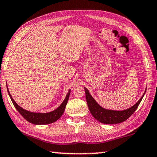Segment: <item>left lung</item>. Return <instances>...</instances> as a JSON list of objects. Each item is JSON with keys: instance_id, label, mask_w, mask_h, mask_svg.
I'll return each instance as SVG.
<instances>
[{"instance_id": "1", "label": "left lung", "mask_w": 157, "mask_h": 157, "mask_svg": "<svg viewBox=\"0 0 157 157\" xmlns=\"http://www.w3.org/2000/svg\"><path fill=\"white\" fill-rule=\"evenodd\" d=\"M84 89H85L86 93V102H87L88 107L91 115L95 120H97L101 123L109 124L120 123V122L125 121L127 119H128L137 110L138 105H140V102L142 101L145 92H146L145 90L144 94L142 95L139 101L129 108L123 110H113L104 108L100 105L92 97V95L90 94L89 90L86 87H84Z\"/></svg>"}]
</instances>
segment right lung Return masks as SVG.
<instances>
[{"label":"right lung","mask_w":157,"mask_h":157,"mask_svg":"<svg viewBox=\"0 0 157 157\" xmlns=\"http://www.w3.org/2000/svg\"><path fill=\"white\" fill-rule=\"evenodd\" d=\"M7 90H8L9 96H10L11 101H12L13 105L15 107L16 110L27 121H28L30 123H33L34 124H51L56 122L58 119H59L61 116L63 115V112H64L66 105H67L68 100L69 98L70 93H71V89H69L67 95H66L65 99L63 100L62 104L57 108L55 109V110L49 113H35L27 110L25 109L22 108V107H20L19 105H17L16 102L14 101V99L11 96L10 91H9L8 88V86H7Z\"/></svg>","instance_id":"add662e5"}]
</instances>
